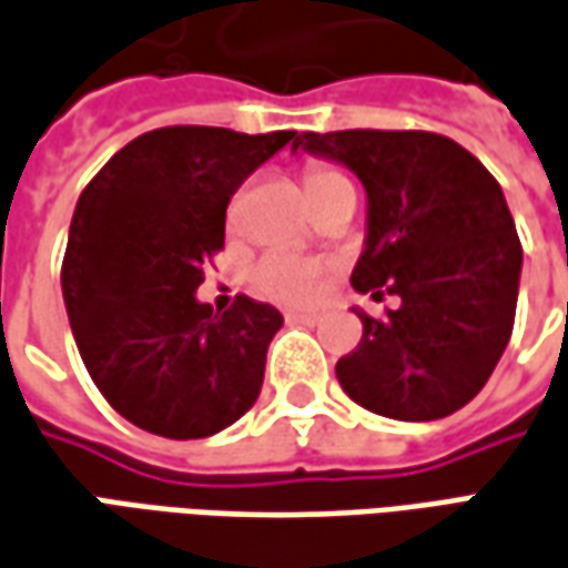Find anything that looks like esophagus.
Wrapping results in <instances>:
<instances>
[{
    "mask_svg": "<svg viewBox=\"0 0 568 568\" xmlns=\"http://www.w3.org/2000/svg\"><path fill=\"white\" fill-rule=\"evenodd\" d=\"M288 323H301V326H316V323H320V314H307V311H292V314H288Z\"/></svg>",
    "mask_w": 568,
    "mask_h": 568,
    "instance_id": "1",
    "label": "esophagus"
}]
</instances>
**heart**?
<instances>
[{
  "mask_svg": "<svg viewBox=\"0 0 568 568\" xmlns=\"http://www.w3.org/2000/svg\"><path fill=\"white\" fill-rule=\"evenodd\" d=\"M345 180L335 168L326 164H311L304 171V183L307 192L329 186ZM329 276V264L320 257H304L295 252H270L257 261L252 270V285L264 295V298L283 301V304H311V301L323 292Z\"/></svg>",
  "mask_w": 568,
  "mask_h": 568,
  "instance_id": "b5f03b06",
  "label": "heart"
}]
</instances>
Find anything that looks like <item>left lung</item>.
I'll list each match as a JSON object with an SVG mask.
<instances>
[{
  "mask_svg": "<svg viewBox=\"0 0 568 568\" xmlns=\"http://www.w3.org/2000/svg\"><path fill=\"white\" fill-rule=\"evenodd\" d=\"M298 149L357 173L366 239L351 285L400 298L385 320L354 307L364 335L335 364L345 395L404 423L460 410L495 373L516 316L523 245L500 183L426 130L301 133Z\"/></svg>",
  "mask_w": 568,
  "mask_h": 568,
  "instance_id": "obj_1",
  "label": "left lung"
}]
</instances>
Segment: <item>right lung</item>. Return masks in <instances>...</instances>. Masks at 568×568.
Listing matches in <instances>:
<instances>
[{
  "instance_id": "add662e5",
  "label": "right lung",
  "mask_w": 568,
  "mask_h": 568,
  "mask_svg": "<svg viewBox=\"0 0 568 568\" xmlns=\"http://www.w3.org/2000/svg\"><path fill=\"white\" fill-rule=\"evenodd\" d=\"M295 130L161 126L126 142L73 207L61 292L73 342L105 400L161 438H207L261 395L283 314L239 295L195 298L223 248L226 204Z\"/></svg>"
}]
</instances>
